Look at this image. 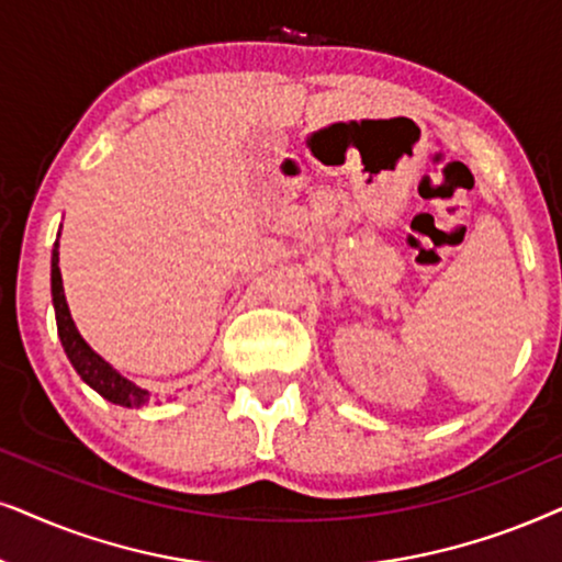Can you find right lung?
<instances>
[{"mask_svg":"<svg viewBox=\"0 0 562 562\" xmlns=\"http://www.w3.org/2000/svg\"><path fill=\"white\" fill-rule=\"evenodd\" d=\"M50 295H54L58 339H61L66 357H69L74 370L79 372V378L85 380L92 391L100 393L102 398L115 403V406H125V408L148 406L154 395L148 393L146 387L133 383V380L120 375L110 362H104V359L85 341V336L79 334L77 324H74L69 303H66V295H64L61 269H58V238L54 244V254H50Z\"/></svg>","mask_w":562,"mask_h":562,"instance_id":"1","label":"right lung"}]
</instances>
